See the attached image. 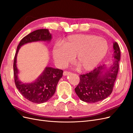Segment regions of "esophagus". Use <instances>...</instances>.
I'll return each instance as SVG.
<instances>
[{
    "mask_svg": "<svg viewBox=\"0 0 133 133\" xmlns=\"http://www.w3.org/2000/svg\"><path fill=\"white\" fill-rule=\"evenodd\" d=\"M70 73V72H69V71H64V73H63V75L64 76H66V75H69Z\"/></svg>",
    "mask_w": 133,
    "mask_h": 133,
    "instance_id": "esophagus-1",
    "label": "esophagus"
}]
</instances>
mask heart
Returning a JSON list of instances; mask_svg holds the SVG:
<instances>
[{
    "instance_id": "heart-1",
    "label": "heart",
    "mask_w": 133,
    "mask_h": 133,
    "mask_svg": "<svg viewBox=\"0 0 133 133\" xmlns=\"http://www.w3.org/2000/svg\"><path fill=\"white\" fill-rule=\"evenodd\" d=\"M109 50L105 39L93 35H70L53 50L54 58L61 65L70 63L73 58L74 65L79 71L93 70L105 57Z\"/></svg>"
}]
</instances>
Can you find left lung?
Listing matches in <instances>:
<instances>
[{"label":"left lung","mask_w":133,"mask_h":133,"mask_svg":"<svg viewBox=\"0 0 133 133\" xmlns=\"http://www.w3.org/2000/svg\"><path fill=\"white\" fill-rule=\"evenodd\" d=\"M114 59L109 67L100 65L89 73L80 75L75 91L82 101L92 103L106 99L113 90L119 70L120 51L118 43H113Z\"/></svg>","instance_id":"1"}]
</instances>
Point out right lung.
I'll return each mask as SVG.
<instances>
[{
  "label": "right lung",
  "instance_id": "add662e5",
  "mask_svg": "<svg viewBox=\"0 0 133 133\" xmlns=\"http://www.w3.org/2000/svg\"><path fill=\"white\" fill-rule=\"evenodd\" d=\"M51 34L48 29H38L31 32L24 37L17 47L14 59V77L16 87L25 99L37 104L47 102L53 96L60 79L62 77L63 71L46 66L41 75L34 82L30 83H23L18 78L19 71L17 67V57L21 47L29 43L44 41L50 42Z\"/></svg>",
  "mask_w": 133,
  "mask_h": 133
}]
</instances>
